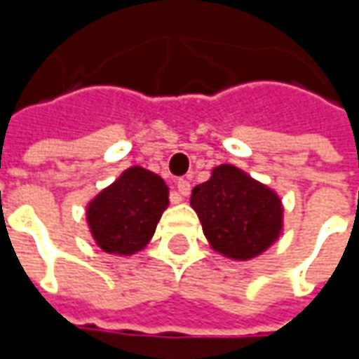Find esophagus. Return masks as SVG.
Wrapping results in <instances>:
<instances>
[{
  "label": "esophagus",
  "instance_id": "1",
  "mask_svg": "<svg viewBox=\"0 0 359 359\" xmlns=\"http://www.w3.org/2000/svg\"><path fill=\"white\" fill-rule=\"evenodd\" d=\"M177 188H179L180 196L190 194V182H188L187 179H179V182H177Z\"/></svg>",
  "mask_w": 359,
  "mask_h": 359
}]
</instances>
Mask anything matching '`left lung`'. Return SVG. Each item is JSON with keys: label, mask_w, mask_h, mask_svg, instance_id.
I'll list each match as a JSON object with an SVG mask.
<instances>
[{"label": "left lung", "mask_w": 359, "mask_h": 359, "mask_svg": "<svg viewBox=\"0 0 359 359\" xmlns=\"http://www.w3.org/2000/svg\"><path fill=\"white\" fill-rule=\"evenodd\" d=\"M203 234L213 248L233 259L259 256L283 226L278 196L233 165H219L190 198Z\"/></svg>", "instance_id": "left-lung-1"}]
</instances>
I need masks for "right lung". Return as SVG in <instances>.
I'll return each instance as SVG.
<instances>
[{
	"label": "right lung",
	"instance_id": "add662e5",
	"mask_svg": "<svg viewBox=\"0 0 359 359\" xmlns=\"http://www.w3.org/2000/svg\"><path fill=\"white\" fill-rule=\"evenodd\" d=\"M169 188L156 172L130 167L88 205V225L103 252L128 256L142 250L169 203Z\"/></svg>",
	"mask_w": 359,
	"mask_h": 359
}]
</instances>
